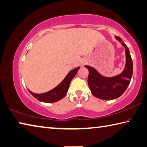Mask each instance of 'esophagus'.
Segmentation results:
<instances>
[{"mask_svg": "<svg viewBox=\"0 0 147 147\" xmlns=\"http://www.w3.org/2000/svg\"><path fill=\"white\" fill-rule=\"evenodd\" d=\"M84 63H85V62H84ZM83 64H84V63H83Z\"/></svg>", "mask_w": 147, "mask_h": 147, "instance_id": "obj_1", "label": "esophagus"}]
</instances>
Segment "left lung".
Wrapping results in <instances>:
<instances>
[{"mask_svg":"<svg viewBox=\"0 0 147 147\" xmlns=\"http://www.w3.org/2000/svg\"><path fill=\"white\" fill-rule=\"evenodd\" d=\"M115 38L125 49L126 63L121 74L107 77L92 67L85 65L89 70L88 85L90 92L94 96L101 100H111L121 96L129 85L132 76L133 63L129 48L120 37L115 36Z\"/></svg>","mask_w":147,"mask_h":147,"instance_id":"1","label":"left lung"}]
</instances>
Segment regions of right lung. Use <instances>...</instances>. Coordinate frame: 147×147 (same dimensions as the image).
<instances>
[{
  "mask_svg": "<svg viewBox=\"0 0 147 147\" xmlns=\"http://www.w3.org/2000/svg\"><path fill=\"white\" fill-rule=\"evenodd\" d=\"M80 68V67H78L74 68L73 70L69 71V73L67 74L65 78L57 87L49 90V91L42 93V94H36V93H34L28 89L29 92L36 100L42 101V102L53 103L62 100L66 95L70 83L74 77L75 76Z\"/></svg>",
  "mask_w": 147,
  "mask_h": 147,
  "instance_id": "add662e5",
  "label": "right lung"
}]
</instances>
